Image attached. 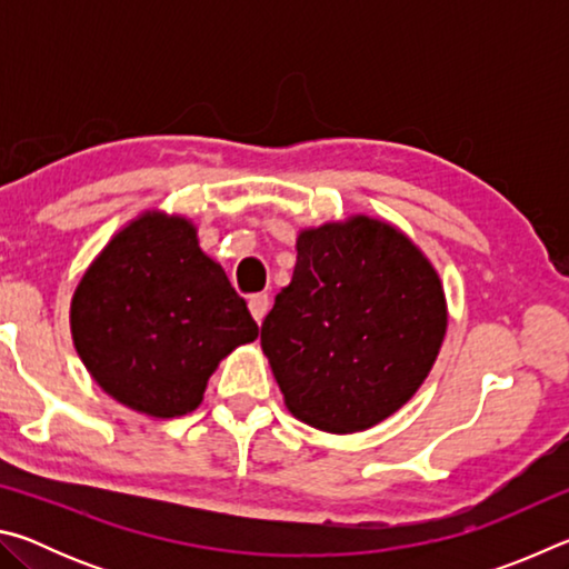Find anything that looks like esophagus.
Segmentation results:
<instances>
[{"label": "esophagus", "instance_id": "obj_1", "mask_svg": "<svg viewBox=\"0 0 569 569\" xmlns=\"http://www.w3.org/2000/svg\"><path fill=\"white\" fill-rule=\"evenodd\" d=\"M268 296L266 293H256V296H250V301H248V308H250V313H253V319L261 323L263 319H266V313H268Z\"/></svg>", "mask_w": 569, "mask_h": 569}]
</instances>
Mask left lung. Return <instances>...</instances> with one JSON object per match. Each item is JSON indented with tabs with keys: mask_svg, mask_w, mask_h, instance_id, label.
Segmentation results:
<instances>
[{
	"mask_svg": "<svg viewBox=\"0 0 569 569\" xmlns=\"http://www.w3.org/2000/svg\"><path fill=\"white\" fill-rule=\"evenodd\" d=\"M293 278L261 326L286 407L331 435L401 409L447 333L439 276L389 223L356 216L301 230Z\"/></svg>",
	"mask_w": 569,
	"mask_h": 569,
	"instance_id": "1",
	"label": "left lung"
}]
</instances>
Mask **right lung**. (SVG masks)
Segmentation results:
<instances>
[{
  "instance_id": "right-lung-1",
  "label": "right lung",
  "mask_w": 569,
  "mask_h": 569,
  "mask_svg": "<svg viewBox=\"0 0 569 569\" xmlns=\"http://www.w3.org/2000/svg\"><path fill=\"white\" fill-rule=\"evenodd\" d=\"M70 326L102 391L156 419L198 409L220 359L258 339L190 220L162 213L140 216L104 246L72 296Z\"/></svg>"
}]
</instances>
